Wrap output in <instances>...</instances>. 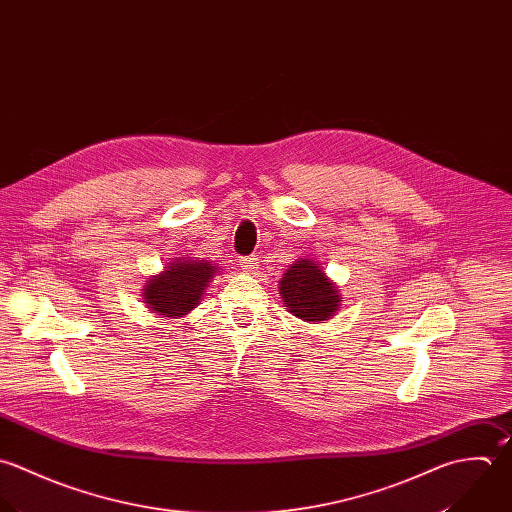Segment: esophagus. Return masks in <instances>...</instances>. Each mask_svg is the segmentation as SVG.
I'll return each mask as SVG.
<instances>
[{"label": "esophagus", "instance_id": "esophagus-1", "mask_svg": "<svg viewBox=\"0 0 512 512\" xmlns=\"http://www.w3.org/2000/svg\"><path fill=\"white\" fill-rule=\"evenodd\" d=\"M240 268H242L246 274H256V270H258V258H254V256H244V258H240Z\"/></svg>", "mask_w": 512, "mask_h": 512}]
</instances>
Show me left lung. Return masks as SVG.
Wrapping results in <instances>:
<instances>
[{
    "instance_id": "8db88e82",
    "label": "left lung",
    "mask_w": 512,
    "mask_h": 512,
    "mask_svg": "<svg viewBox=\"0 0 512 512\" xmlns=\"http://www.w3.org/2000/svg\"><path fill=\"white\" fill-rule=\"evenodd\" d=\"M280 296L292 316L320 324L336 316L343 302L336 284L310 258H302L286 270L280 280Z\"/></svg>"
}]
</instances>
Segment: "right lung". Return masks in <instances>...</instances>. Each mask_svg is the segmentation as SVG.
Returning a JSON list of instances; mask_svg holds the SVG:
<instances>
[{"label":"right lung","mask_w":512,"mask_h":512,"mask_svg":"<svg viewBox=\"0 0 512 512\" xmlns=\"http://www.w3.org/2000/svg\"><path fill=\"white\" fill-rule=\"evenodd\" d=\"M216 270L206 260H172L165 272L149 278L143 288V300L157 316L182 318L198 306Z\"/></svg>","instance_id":"right-lung-1"}]
</instances>
